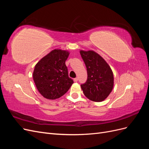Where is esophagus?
<instances>
[{
    "label": "esophagus",
    "mask_w": 149,
    "mask_h": 149,
    "mask_svg": "<svg viewBox=\"0 0 149 149\" xmlns=\"http://www.w3.org/2000/svg\"><path fill=\"white\" fill-rule=\"evenodd\" d=\"M74 82H77V81H78V78H74Z\"/></svg>",
    "instance_id": "1"
}]
</instances>
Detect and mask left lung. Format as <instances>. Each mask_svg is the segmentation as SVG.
Listing matches in <instances>:
<instances>
[{
  "instance_id": "obj_1",
  "label": "left lung",
  "mask_w": 149,
  "mask_h": 149,
  "mask_svg": "<svg viewBox=\"0 0 149 149\" xmlns=\"http://www.w3.org/2000/svg\"><path fill=\"white\" fill-rule=\"evenodd\" d=\"M86 66L88 78L81 84L85 96L94 102H101L109 95L114 86V76L110 66L93 51H80Z\"/></svg>"
}]
</instances>
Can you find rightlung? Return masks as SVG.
<instances>
[{"label":"right lung","instance_id":"right-lung-1","mask_svg":"<svg viewBox=\"0 0 149 149\" xmlns=\"http://www.w3.org/2000/svg\"><path fill=\"white\" fill-rule=\"evenodd\" d=\"M69 53L54 49L35 65L33 77L40 93L47 99L56 100L68 91L73 80L68 76L65 61Z\"/></svg>","mask_w":149,"mask_h":149}]
</instances>
